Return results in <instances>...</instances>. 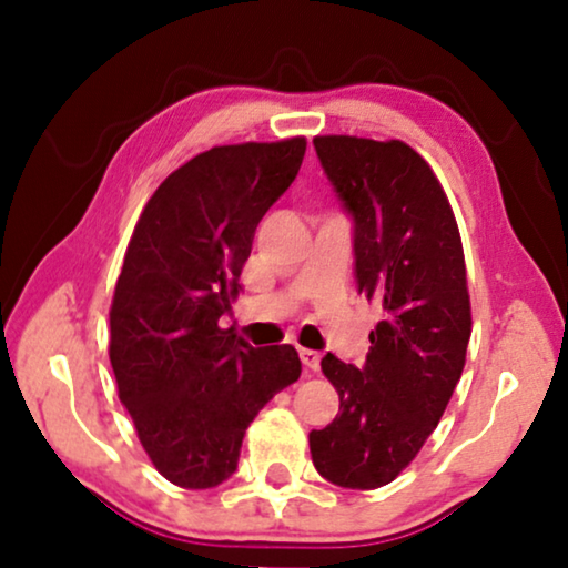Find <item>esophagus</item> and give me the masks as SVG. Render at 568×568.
Masks as SVG:
<instances>
[{
  "label": "esophagus",
  "instance_id": "1",
  "mask_svg": "<svg viewBox=\"0 0 568 568\" xmlns=\"http://www.w3.org/2000/svg\"><path fill=\"white\" fill-rule=\"evenodd\" d=\"M300 359L310 372H315L317 367H321V354L313 352V348H300Z\"/></svg>",
  "mask_w": 568,
  "mask_h": 568
}]
</instances>
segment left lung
I'll return each instance as SVG.
<instances>
[{"label":"left lung","instance_id":"left-lung-1","mask_svg":"<svg viewBox=\"0 0 568 568\" xmlns=\"http://www.w3.org/2000/svg\"><path fill=\"white\" fill-rule=\"evenodd\" d=\"M333 191L354 220L359 294L383 307L362 367L325 354L338 414L310 432L317 473L379 488L437 429L470 341V297L453 206L422 154L390 139L315 136Z\"/></svg>","mask_w":568,"mask_h":568}]
</instances>
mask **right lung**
I'll return each instance as SVG.
<instances>
[{
    "label": "right lung",
    "mask_w": 568,
    "mask_h": 568,
    "mask_svg": "<svg viewBox=\"0 0 568 568\" xmlns=\"http://www.w3.org/2000/svg\"><path fill=\"white\" fill-rule=\"evenodd\" d=\"M305 146L292 136L196 154L160 183L129 240L111 305V367L144 453L181 488L227 480L247 426L300 379L294 346L253 348L220 317Z\"/></svg>",
    "instance_id": "add662e5"
}]
</instances>
